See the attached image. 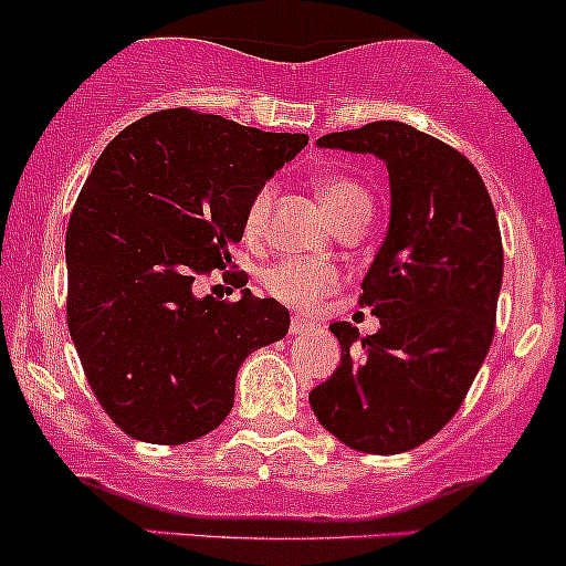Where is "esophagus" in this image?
I'll use <instances>...</instances> for the list:
<instances>
[{
  "label": "esophagus",
  "mask_w": 566,
  "mask_h": 566,
  "mask_svg": "<svg viewBox=\"0 0 566 566\" xmlns=\"http://www.w3.org/2000/svg\"><path fill=\"white\" fill-rule=\"evenodd\" d=\"M310 331H312V323H306V319L295 317L293 323H290V334H293V336H306Z\"/></svg>",
  "instance_id": "34e87169"
}]
</instances>
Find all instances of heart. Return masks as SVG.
<instances>
[{
  "label": "heart",
  "instance_id": "1",
  "mask_svg": "<svg viewBox=\"0 0 566 566\" xmlns=\"http://www.w3.org/2000/svg\"><path fill=\"white\" fill-rule=\"evenodd\" d=\"M317 193L323 197L325 208L334 216L336 224H342V221L356 213H369V208H373L364 186H358L353 177L339 172L319 175ZM273 197H276V186L273 182H265V186L256 188V193L251 197L247 208V221H243L247 224V235H260L268 221V213H271ZM336 282H339L336 268L319 260H284L279 265H273L271 271H265V276H262V284H265L268 293L276 301H282V304L295 306V310H312V306H317L336 287Z\"/></svg>",
  "mask_w": 566,
  "mask_h": 566
}]
</instances>
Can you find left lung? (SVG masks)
<instances>
[{"instance_id": "1", "label": "left lung", "mask_w": 566, "mask_h": 566, "mask_svg": "<svg viewBox=\"0 0 566 566\" xmlns=\"http://www.w3.org/2000/svg\"><path fill=\"white\" fill-rule=\"evenodd\" d=\"M317 147L380 158L391 216L358 298L380 319L378 334L331 325L339 367L310 405L356 452H408L458 413L490 350L504 276L499 219L476 167L405 123L325 134Z\"/></svg>"}]
</instances>
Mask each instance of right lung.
Masks as SVG:
<instances>
[{"mask_svg":"<svg viewBox=\"0 0 566 566\" xmlns=\"http://www.w3.org/2000/svg\"><path fill=\"white\" fill-rule=\"evenodd\" d=\"M306 142L167 108L101 153L67 224V328L101 408L136 441L208 436L243 358L287 334L273 298L219 301L197 279L232 260L256 188Z\"/></svg>","mask_w":566,"mask_h":566,"instance_id":"add662e5","label":"right lung"}]
</instances>
